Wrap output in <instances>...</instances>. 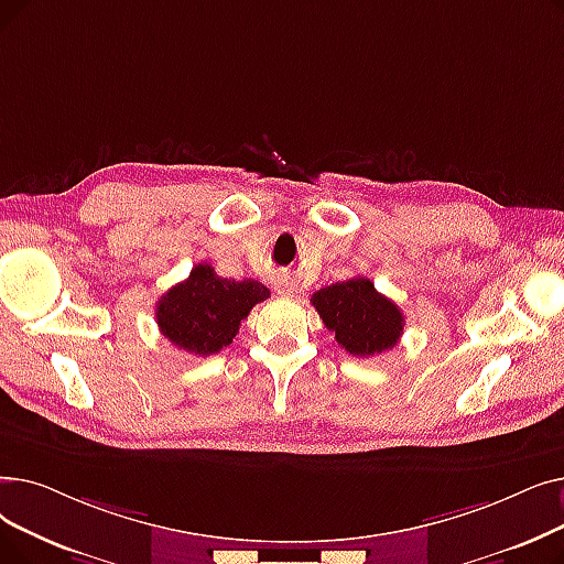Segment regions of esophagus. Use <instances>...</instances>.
<instances>
[{"mask_svg":"<svg viewBox=\"0 0 564 564\" xmlns=\"http://www.w3.org/2000/svg\"><path fill=\"white\" fill-rule=\"evenodd\" d=\"M274 285H276V292H279V295H283V297H292V295H295V292H297L295 281L288 279V276H281Z\"/></svg>","mask_w":564,"mask_h":564,"instance_id":"34e87169","label":"esophagus"}]
</instances>
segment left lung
Returning <instances> with one entry per match:
<instances>
[{
  "instance_id": "obj_1",
  "label": "left lung",
  "mask_w": 564,
  "mask_h": 564,
  "mask_svg": "<svg viewBox=\"0 0 564 564\" xmlns=\"http://www.w3.org/2000/svg\"><path fill=\"white\" fill-rule=\"evenodd\" d=\"M338 346L355 357H373L391 350L403 334L405 317L373 281L355 276L313 292L311 297Z\"/></svg>"
}]
</instances>
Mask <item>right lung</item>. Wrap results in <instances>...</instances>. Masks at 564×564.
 Returning a JSON list of instances; mask_svg holds the SVG:
<instances>
[{
  "instance_id": "1",
  "label": "right lung",
  "mask_w": 564,
  "mask_h": 564,
  "mask_svg": "<svg viewBox=\"0 0 564 564\" xmlns=\"http://www.w3.org/2000/svg\"><path fill=\"white\" fill-rule=\"evenodd\" d=\"M269 290L253 281L216 276L207 262L195 264L186 281L170 288L156 304V323L173 346L198 355H216L230 346L243 317Z\"/></svg>"
}]
</instances>
